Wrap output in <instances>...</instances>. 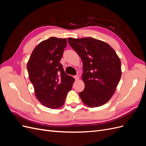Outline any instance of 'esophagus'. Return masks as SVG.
Wrapping results in <instances>:
<instances>
[{"label": "esophagus", "mask_w": 146, "mask_h": 146, "mask_svg": "<svg viewBox=\"0 0 146 146\" xmlns=\"http://www.w3.org/2000/svg\"><path fill=\"white\" fill-rule=\"evenodd\" d=\"M74 78L76 79V80H78V79H79V76H78V75H76V76H74Z\"/></svg>", "instance_id": "obj_1"}]
</instances>
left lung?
Listing matches in <instances>:
<instances>
[{"instance_id": "obj_1", "label": "left lung", "mask_w": 146, "mask_h": 146, "mask_svg": "<svg viewBox=\"0 0 146 146\" xmlns=\"http://www.w3.org/2000/svg\"><path fill=\"white\" fill-rule=\"evenodd\" d=\"M83 62L85 89L79 93L83 103L100 107L112 98L122 74L121 63L108 44L91 37L68 39Z\"/></svg>"}]
</instances>
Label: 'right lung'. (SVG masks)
<instances>
[{
	"label": "right lung",
	"instance_id": "add662e5",
	"mask_svg": "<svg viewBox=\"0 0 146 146\" xmlns=\"http://www.w3.org/2000/svg\"><path fill=\"white\" fill-rule=\"evenodd\" d=\"M66 45V38L50 37L42 41L33 49L27 64L35 96L42 105L51 109L62 107L75 81L65 74L60 63Z\"/></svg>",
	"mask_w": 146,
	"mask_h": 146
}]
</instances>
